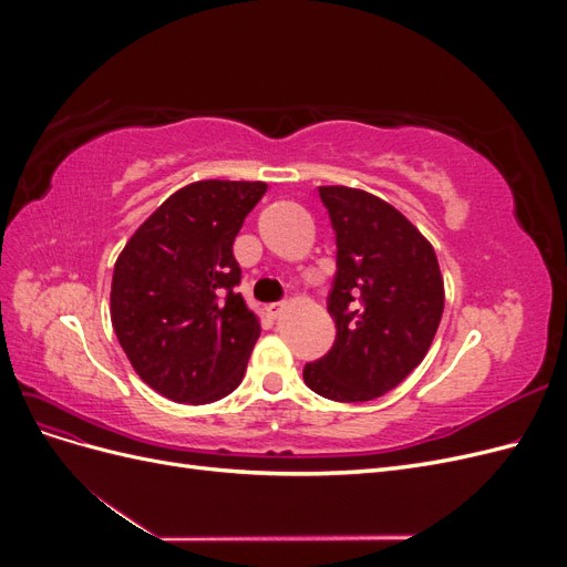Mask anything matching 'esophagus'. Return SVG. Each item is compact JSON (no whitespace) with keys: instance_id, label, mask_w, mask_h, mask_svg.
Segmentation results:
<instances>
[{"instance_id":"1","label":"esophagus","mask_w":567,"mask_h":567,"mask_svg":"<svg viewBox=\"0 0 567 567\" xmlns=\"http://www.w3.org/2000/svg\"><path fill=\"white\" fill-rule=\"evenodd\" d=\"M284 307H286V302H271V305H267V315L271 319H277L284 312Z\"/></svg>"}]
</instances>
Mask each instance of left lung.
Here are the masks:
<instances>
[{"label": "left lung", "instance_id": "obj_1", "mask_svg": "<svg viewBox=\"0 0 567 567\" xmlns=\"http://www.w3.org/2000/svg\"><path fill=\"white\" fill-rule=\"evenodd\" d=\"M336 234L331 350L305 364L326 400L369 402L400 385L431 348L444 310L433 246L390 203L348 186H319Z\"/></svg>", "mask_w": 567, "mask_h": 567}]
</instances>
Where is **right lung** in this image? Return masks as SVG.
Here are the masks:
<instances>
[{"label":"right lung","mask_w":567,"mask_h":567,"mask_svg":"<svg viewBox=\"0 0 567 567\" xmlns=\"http://www.w3.org/2000/svg\"><path fill=\"white\" fill-rule=\"evenodd\" d=\"M265 182H194L169 196L120 252L111 321L134 371L167 400L208 404L244 379L260 323L236 286L234 238Z\"/></svg>","instance_id":"right-lung-1"}]
</instances>
